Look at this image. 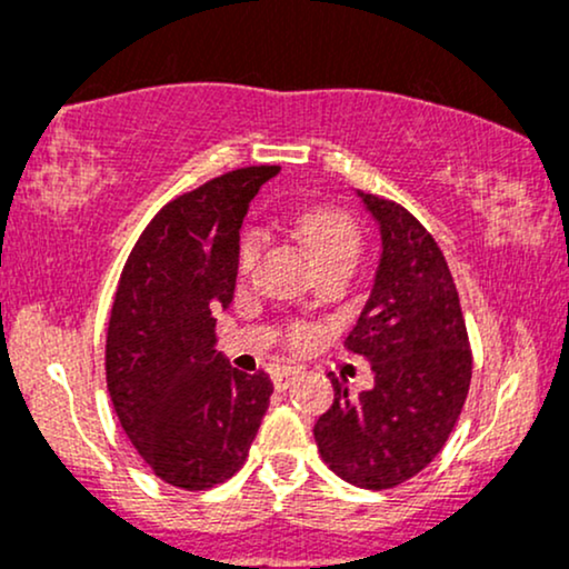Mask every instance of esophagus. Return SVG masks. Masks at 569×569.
<instances>
[{
	"label": "esophagus",
	"mask_w": 569,
	"mask_h": 569,
	"mask_svg": "<svg viewBox=\"0 0 569 569\" xmlns=\"http://www.w3.org/2000/svg\"><path fill=\"white\" fill-rule=\"evenodd\" d=\"M298 376H300L298 367H277V370L271 372V380H273V386H277V389L284 391V389H290L292 383H296Z\"/></svg>",
	"instance_id": "obj_1"
}]
</instances>
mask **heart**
<instances>
[{
	"instance_id": "obj_1",
	"label": "heart",
	"mask_w": 569,
	"mask_h": 569,
	"mask_svg": "<svg viewBox=\"0 0 569 569\" xmlns=\"http://www.w3.org/2000/svg\"><path fill=\"white\" fill-rule=\"evenodd\" d=\"M298 239L306 247V252L313 258V263L322 266L338 263V260H349L353 263L359 256V237L357 223L340 210H309L298 218ZM263 247V233L258 229L244 231L242 242H239V271H250L256 266Z\"/></svg>"
}]
</instances>
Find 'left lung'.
Listing matches in <instances>:
<instances>
[{"label":"left lung","mask_w":569,"mask_h":569,"mask_svg":"<svg viewBox=\"0 0 569 569\" xmlns=\"http://www.w3.org/2000/svg\"><path fill=\"white\" fill-rule=\"evenodd\" d=\"M362 199L380 231L376 279L346 349L372 367V389L336 402L313 426L319 456L340 479L389 490L439 456L463 410L471 351L456 282L437 242L405 207Z\"/></svg>","instance_id":"left-lung-1"}]
</instances>
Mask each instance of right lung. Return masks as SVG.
Returning a JSON list of instances; mask_svg holds the SVG:
<instances>
[{
	"mask_svg": "<svg viewBox=\"0 0 569 569\" xmlns=\"http://www.w3.org/2000/svg\"><path fill=\"white\" fill-rule=\"evenodd\" d=\"M277 172L242 167L172 199L119 279L106 383L138 456L180 490H207L242 469L269 410V376L233 370L218 351L216 313L237 287L242 220Z\"/></svg>",
	"mask_w": 569,
	"mask_h": 569,
	"instance_id": "1",
	"label": "right lung"
}]
</instances>
